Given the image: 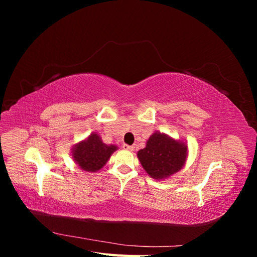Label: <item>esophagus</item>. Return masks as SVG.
Segmentation results:
<instances>
[{
  "label": "esophagus",
  "mask_w": 257,
  "mask_h": 257,
  "mask_svg": "<svg viewBox=\"0 0 257 257\" xmlns=\"http://www.w3.org/2000/svg\"><path fill=\"white\" fill-rule=\"evenodd\" d=\"M122 148L124 150H128V151H134V146H130V145H126V144H124L123 146H122Z\"/></svg>",
  "instance_id": "esophagus-1"
}]
</instances>
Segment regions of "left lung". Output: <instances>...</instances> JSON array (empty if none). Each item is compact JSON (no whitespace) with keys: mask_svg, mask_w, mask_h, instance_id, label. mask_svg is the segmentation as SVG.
I'll return each instance as SVG.
<instances>
[{"mask_svg":"<svg viewBox=\"0 0 257 257\" xmlns=\"http://www.w3.org/2000/svg\"><path fill=\"white\" fill-rule=\"evenodd\" d=\"M137 155L150 177L164 179L181 169L186 159V146L164 134L154 133Z\"/></svg>","mask_w":257,"mask_h":257,"instance_id":"obj_1","label":"left lung"}]
</instances>
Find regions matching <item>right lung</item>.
Returning a JSON list of instances; mask_svg holds the SVG:
<instances>
[{
	"mask_svg": "<svg viewBox=\"0 0 257 257\" xmlns=\"http://www.w3.org/2000/svg\"><path fill=\"white\" fill-rule=\"evenodd\" d=\"M115 149V146L105 145L94 133L91 134L87 141L76 145L73 157L81 169L85 172H96L106 164Z\"/></svg>",
	"mask_w": 257,
	"mask_h": 257,
	"instance_id": "add662e5",
	"label": "right lung"
}]
</instances>
